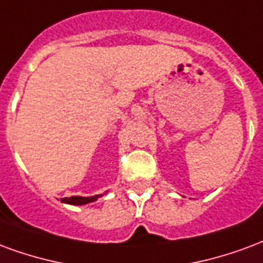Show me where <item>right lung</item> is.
Returning a JSON list of instances; mask_svg holds the SVG:
<instances>
[{"instance_id":"add662e5","label":"right lung","mask_w":263,"mask_h":263,"mask_svg":"<svg viewBox=\"0 0 263 263\" xmlns=\"http://www.w3.org/2000/svg\"><path fill=\"white\" fill-rule=\"evenodd\" d=\"M102 195H97V196H91V197H81V196H71V197H64L61 199L64 203H68V204H87V203L95 202L98 197H101Z\"/></svg>"}]
</instances>
